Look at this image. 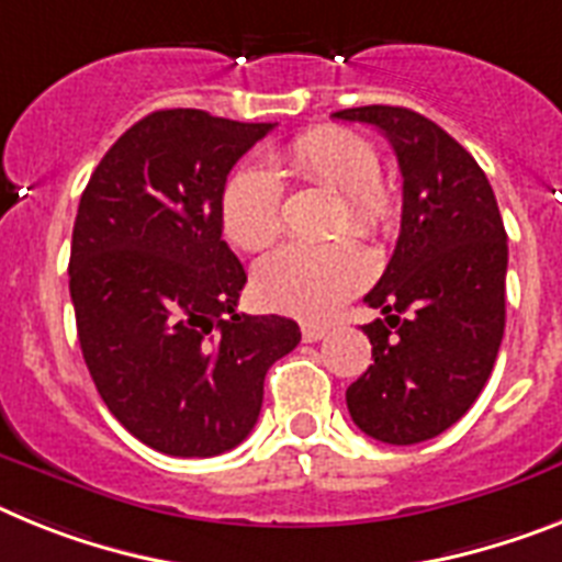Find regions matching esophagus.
<instances>
[{"label": "esophagus", "instance_id": "esophagus-1", "mask_svg": "<svg viewBox=\"0 0 562 562\" xmlns=\"http://www.w3.org/2000/svg\"><path fill=\"white\" fill-rule=\"evenodd\" d=\"M325 334H328V328H325V325L303 323V339H305V342H317V339H323Z\"/></svg>", "mask_w": 562, "mask_h": 562}]
</instances>
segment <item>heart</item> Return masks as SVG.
<instances>
[{"instance_id": "heart-1", "label": "heart", "mask_w": 562, "mask_h": 562, "mask_svg": "<svg viewBox=\"0 0 562 562\" xmlns=\"http://www.w3.org/2000/svg\"><path fill=\"white\" fill-rule=\"evenodd\" d=\"M280 177L339 193L342 211L334 234L362 239L389 237L400 216V196L380 177V154L366 136L346 128H314L296 136L277 157ZM225 237L245 251H259L280 237L282 186L262 165H243L225 179L220 196ZM371 280L369 257L351 243L282 245L254 268L259 303L282 314L319 319L362 291Z\"/></svg>"}]
</instances>
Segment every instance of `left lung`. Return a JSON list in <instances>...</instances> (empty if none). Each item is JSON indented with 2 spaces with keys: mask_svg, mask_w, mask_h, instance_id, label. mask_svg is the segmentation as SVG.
Here are the masks:
<instances>
[{
  "mask_svg": "<svg viewBox=\"0 0 562 562\" xmlns=\"http://www.w3.org/2000/svg\"><path fill=\"white\" fill-rule=\"evenodd\" d=\"M337 120L383 131L403 173L397 248L362 325L374 366L348 385L360 431L391 446L431 440L469 412L492 376L506 328L508 245L483 168L423 113L346 108Z\"/></svg>",
  "mask_w": 562,
  "mask_h": 562,
  "instance_id": "8db88e82",
  "label": "left lung"
}]
</instances>
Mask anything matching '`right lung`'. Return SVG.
I'll return each instance as SVG.
<instances>
[{
	"label": "right lung",
	"instance_id": "obj_1",
	"mask_svg": "<svg viewBox=\"0 0 562 562\" xmlns=\"http://www.w3.org/2000/svg\"><path fill=\"white\" fill-rule=\"evenodd\" d=\"M271 128L154 111L111 145L79 200L68 277L85 366L108 412L162 454L239 446L268 369L300 342L294 319L237 314L248 277L220 216L231 168Z\"/></svg>",
	"mask_w": 562,
	"mask_h": 562
}]
</instances>
